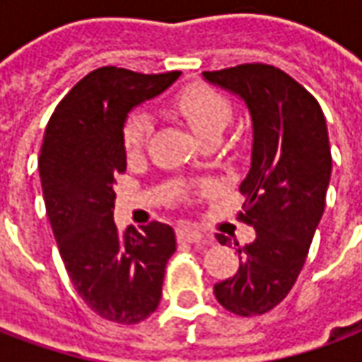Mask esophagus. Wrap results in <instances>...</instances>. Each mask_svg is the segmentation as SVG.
Masks as SVG:
<instances>
[{"mask_svg":"<svg viewBox=\"0 0 362 362\" xmlns=\"http://www.w3.org/2000/svg\"><path fill=\"white\" fill-rule=\"evenodd\" d=\"M176 236H178V240H180V243H196V240L202 238V235L197 233L196 228H189V227L176 228Z\"/></svg>","mask_w":362,"mask_h":362,"instance_id":"esophagus-1","label":"esophagus"}]
</instances>
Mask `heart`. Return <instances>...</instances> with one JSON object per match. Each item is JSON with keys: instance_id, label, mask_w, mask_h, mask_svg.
<instances>
[{"instance_id": "1", "label": "heart", "mask_w": 362, "mask_h": 362, "mask_svg": "<svg viewBox=\"0 0 362 362\" xmlns=\"http://www.w3.org/2000/svg\"><path fill=\"white\" fill-rule=\"evenodd\" d=\"M173 110L186 119L204 143L217 141L233 119V104L227 96L207 85H189L173 96ZM153 122L143 112H132L122 127V141L127 155H135L147 145Z\"/></svg>"}]
</instances>
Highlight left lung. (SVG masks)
I'll list each match as a JSON object with an SVG mask.
<instances>
[{
    "label": "left lung",
    "instance_id": "obj_1",
    "mask_svg": "<svg viewBox=\"0 0 362 362\" xmlns=\"http://www.w3.org/2000/svg\"><path fill=\"white\" fill-rule=\"evenodd\" d=\"M204 77L243 98L254 132L238 219L256 228V240L246 246L235 240L240 267L213 293L236 316H259L293 288L326 207L332 176L326 118L318 100L279 67L243 64Z\"/></svg>",
    "mask_w": 362,
    "mask_h": 362
}]
</instances>
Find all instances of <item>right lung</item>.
<instances>
[{
  "mask_svg": "<svg viewBox=\"0 0 362 362\" xmlns=\"http://www.w3.org/2000/svg\"><path fill=\"white\" fill-rule=\"evenodd\" d=\"M178 77L98 67L56 106L40 147L44 204L67 275L90 310L124 326L157 310L176 236L158 221L124 233L114 225V182L126 173L122 127L134 106Z\"/></svg>",
  "mask_w": 362,
  "mask_h": 362,
  "instance_id": "obj_1",
  "label": "right lung"
}]
</instances>
